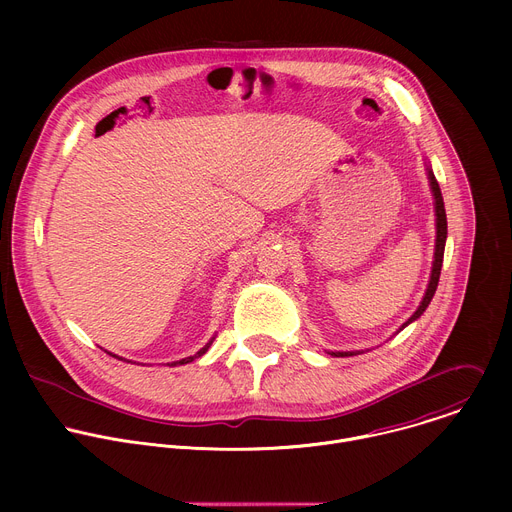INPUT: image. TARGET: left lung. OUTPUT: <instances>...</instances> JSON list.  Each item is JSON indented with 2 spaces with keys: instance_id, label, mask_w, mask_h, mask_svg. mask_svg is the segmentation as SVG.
Listing matches in <instances>:
<instances>
[{
  "instance_id": "1",
  "label": "left lung",
  "mask_w": 512,
  "mask_h": 512,
  "mask_svg": "<svg viewBox=\"0 0 512 512\" xmlns=\"http://www.w3.org/2000/svg\"><path fill=\"white\" fill-rule=\"evenodd\" d=\"M429 184H431V192H433V198H435V216H437V239H435V259H433V269H431V279H429V285H427V291L423 296V302L421 306L417 308V312L399 328L403 330L407 324H411L413 320H417L425 308L429 306L435 289H437V281H440V273H442V263H444V247H446V237H448V218H446V208H444V198H442V190H440V184H437L433 172L429 170ZM332 356H354L356 352H330Z\"/></svg>"
}]
</instances>
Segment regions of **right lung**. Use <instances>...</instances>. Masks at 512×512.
<instances>
[{
  "mask_svg": "<svg viewBox=\"0 0 512 512\" xmlns=\"http://www.w3.org/2000/svg\"><path fill=\"white\" fill-rule=\"evenodd\" d=\"M210 344H212V340H210V342H208V344H206V346H204V348H200V350H198V352H196V354H194V356H188V358H182V360H178V362H174V364H186V362H192V360H194V358H198V356H202V354H204V352H206V350H208V346H210ZM113 356H115V354H113Z\"/></svg>",
  "mask_w": 512,
  "mask_h": 512,
  "instance_id": "right-lung-1",
  "label": "right lung"
}]
</instances>
